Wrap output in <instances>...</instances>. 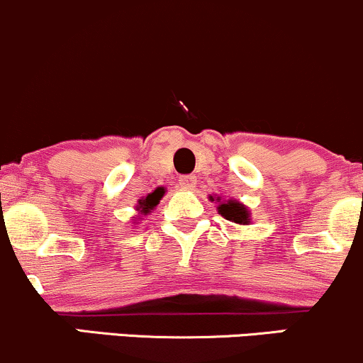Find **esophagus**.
<instances>
[{
	"label": "esophagus",
	"instance_id": "34e87169",
	"mask_svg": "<svg viewBox=\"0 0 363 363\" xmlns=\"http://www.w3.org/2000/svg\"><path fill=\"white\" fill-rule=\"evenodd\" d=\"M179 186L184 191H193L196 188V177H194V175H182V177L179 179Z\"/></svg>",
	"mask_w": 363,
	"mask_h": 363
}]
</instances>
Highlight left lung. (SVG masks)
Instances as JSON below:
<instances>
[{
  "instance_id": "8db88e82",
  "label": "left lung",
  "mask_w": 363,
  "mask_h": 363,
  "mask_svg": "<svg viewBox=\"0 0 363 363\" xmlns=\"http://www.w3.org/2000/svg\"><path fill=\"white\" fill-rule=\"evenodd\" d=\"M218 213L224 218H227V220L236 222V224H246V222H250V213L246 212L245 206L238 201H227L218 205Z\"/></svg>"
}]
</instances>
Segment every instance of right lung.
Instances as JSON below:
<instances>
[{"label": "right lung", "mask_w": 363, "mask_h": 363, "mask_svg": "<svg viewBox=\"0 0 363 363\" xmlns=\"http://www.w3.org/2000/svg\"><path fill=\"white\" fill-rule=\"evenodd\" d=\"M162 196H163V189L153 191V193L148 194V196H146L145 200L139 201V210H141L143 213H148L151 208H155V206L158 205V201H160Z\"/></svg>", "instance_id": "obj_1"}]
</instances>
